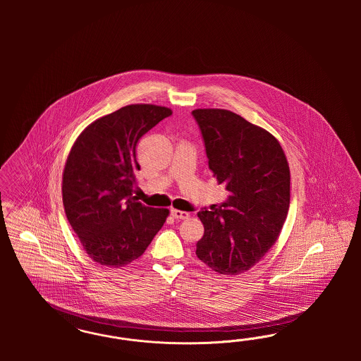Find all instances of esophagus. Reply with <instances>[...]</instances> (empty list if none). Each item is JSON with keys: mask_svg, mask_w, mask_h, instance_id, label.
Instances as JSON below:
<instances>
[{"mask_svg": "<svg viewBox=\"0 0 361 361\" xmlns=\"http://www.w3.org/2000/svg\"><path fill=\"white\" fill-rule=\"evenodd\" d=\"M171 216L176 219H185L189 217V214L186 212H181V210H177V209L171 210Z\"/></svg>", "mask_w": 361, "mask_h": 361, "instance_id": "34e87169", "label": "esophagus"}]
</instances>
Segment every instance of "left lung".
<instances>
[{
	"mask_svg": "<svg viewBox=\"0 0 361 361\" xmlns=\"http://www.w3.org/2000/svg\"><path fill=\"white\" fill-rule=\"evenodd\" d=\"M205 144L208 165L225 202L198 212L204 235L196 255L212 270L238 275L275 243L290 207V168L270 132L228 109L192 112Z\"/></svg>",
	"mask_w": 361,
	"mask_h": 361,
	"instance_id": "left-lung-1",
	"label": "left lung"
}]
</instances>
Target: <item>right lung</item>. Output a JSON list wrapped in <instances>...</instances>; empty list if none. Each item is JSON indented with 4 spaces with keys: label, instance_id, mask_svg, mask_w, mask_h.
Listing matches in <instances>:
<instances>
[{
    "label": "right lung",
    "instance_id": "1",
    "mask_svg": "<svg viewBox=\"0 0 361 361\" xmlns=\"http://www.w3.org/2000/svg\"><path fill=\"white\" fill-rule=\"evenodd\" d=\"M172 111L131 104L91 123L78 136L63 171L66 217L88 257L121 267L137 259L169 214L148 208L133 196L136 145L142 135Z\"/></svg>",
    "mask_w": 361,
    "mask_h": 361
}]
</instances>
